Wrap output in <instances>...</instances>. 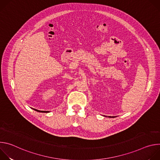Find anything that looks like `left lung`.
I'll list each match as a JSON object with an SVG mask.
<instances>
[{
  "instance_id": "obj_1",
  "label": "left lung",
  "mask_w": 160,
  "mask_h": 160,
  "mask_svg": "<svg viewBox=\"0 0 160 160\" xmlns=\"http://www.w3.org/2000/svg\"><path fill=\"white\" fill-rule=\"evenodd\" d=\"M104 117H107L106 116H104ZM109 117V118H113V117Z\"/></svg>"
}]
</instances>
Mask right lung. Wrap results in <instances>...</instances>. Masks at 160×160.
<instances>
[{"mask_svg":"<svg viewBox=\"0 0 160 160\" xmlns=\"http://www.w3.org/2000/svg\"><path fill=\"white\" fill-rule=\"evenodd\" d=\"M34 109L35 111H36L37 112H50L49 111H40V110H38V109Z\"/></svg>","mask_w":160,"mask_h":160,"instance_id":"add662e5","label":"right lung"}]
</instances>
